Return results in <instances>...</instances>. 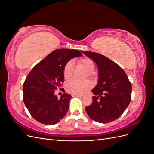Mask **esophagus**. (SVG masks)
Here are the masks:
<instances>
[{"label":"esophagus","instance_id":"obj_1","mask_svg":"<svg viewBox=\"0 0 154 154\" xmlns=\"http://www.w3.org/2000/svg\"><path fill=\"white\" fill-rule=\"evenodd\" d=\"M74 96H76V97H80V98H82V97H83V96H81V95H74Z\"/></svg>","mask_w":154,"mask_h":154}]
</instances>
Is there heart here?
<instances>
[{"instance_id":"1","label":"heart","mask_w":154,"mask_h":154,"mask_svg":"<svg viewBox=\"0 0 154 154\" xmlns=\"http://www.w3.org/2000/svg\"><path fill=\"white\" fill-rule=\"evenodd\" d=\"M79 66H81L87 71L86 76L92 77L94 75L93 70L94 69L95 64L93 60L88 57H84L79 59L77 61ZM74 72V66L71 61L67 62L65 65L63 69V75L66 80L71 78ZM91 87V83L88 80L77 81L71 80L69 82L66 86L67 92L72 95H81L85 93Z\"/></svg>"}]
</instances>
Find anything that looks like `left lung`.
Here are the masks:
<instances>
[{
    "instance_id": "obj_1",
    "label": "left lung",
    "mask_w": 154,
    "mask_h": 154,
    "mask_svg": "<svg viewBox=\"0 0 154 154\" xmlns=\"http://www.w3.org/2000/svg\"><path fill=\"white\" fill-rule=\"evenodd\" d=\"M95 62L99 79L91 91L95 96L92 103L85 107L88 116L96 122L107 123L117 119L127 108L131 100L132 85L124 70L101 54L82 51Z\"/></svg>"
}]
</instances>
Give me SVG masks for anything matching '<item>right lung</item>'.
Instances as JSON below:
<instances>
[{"instance_id": "1", "label": "right lung", "mask_w": 154, "mask_h": 154, "mask_svg": "<svg viewBox=\"0 0 154 154\" xmlns=\"http://www.w3.org/2000/svg\"><path fill=\"white\" fill-rule=\"evenodd\" d=\"M82 55L80 51L75 49L54 50L37 63L27 76L23 84V100L37 122L52 125L66 116L72 96L63 92L58 99L54 91L62 86L63 69L66 63L71 58ZM60 90L64 91L63 88Z\"/></svg>"}]
</instances>
